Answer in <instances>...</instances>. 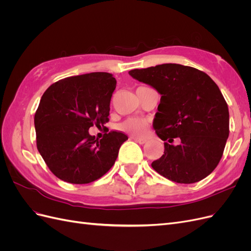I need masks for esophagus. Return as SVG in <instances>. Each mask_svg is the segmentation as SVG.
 <instances>
[{
  "instance_id": "34e87169",
  "label": "esophagus",
  "mask_w": 251,
  "mask_h": 251,
  "mask_svg": "<svg viewBox=\"0 0 251 251\" xmlns=\"http://www.w3.org/2000/svg\"><path fill=\"white\" fill-rule=\"evenodd\" d=\"M136 142H138L139 144H144V143H147L148 142V140L147 139H144V138H138V137H134L133 138Z\"/></svg>"
}]
</instances>
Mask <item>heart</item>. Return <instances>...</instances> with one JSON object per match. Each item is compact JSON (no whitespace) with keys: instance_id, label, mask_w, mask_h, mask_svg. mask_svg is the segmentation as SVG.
Masks as SVG:
<instances>
[{"instance_id":"obj_1","label":"heart","mask_w":251,"mask_h":251,"mask_svg":"<svg viewBox=\"0 0 251 251\" xmlns=\"http://www.w3.org/2000/svg\"><path fill=\"white\" fill-rule=\"evenodd\" d=\"M120 128L128 134L141 137L149 131V123L142 118H130L120 126Z\"/></svg>"}]
</instances>
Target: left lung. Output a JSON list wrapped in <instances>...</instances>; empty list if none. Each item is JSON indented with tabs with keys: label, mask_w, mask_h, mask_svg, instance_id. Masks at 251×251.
I'll use <instances>...</instances> for the list:
<instances>
[{
	"label": "left lung",
	"mask_w": 251,
	"mask_h": 251,
	"mask_svg": "<svg viewBox=\"0 0 251 251\" xmlns=\"http://www.w3.org/2000/svg\"><path fill=\"white\" fill-rule=\"evenodd\" d=\"M128 74L161 95L153 127L164 141V154L151 168L177 183L207 177L221 159L229 135L228 107L216 82L206 73L178 64Z\"/></svg>",
	"instance_id": "1"
}]
</instances>
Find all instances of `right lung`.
<instances>
[{
    "instance_id": "obj_1",
    "label": "right lung",
    "mask_w": 251,
    "mask_h": 251,
    "mask_svg": "<svg viewBox=\"0 0 251 251\" xmlns=\"http://www.w3.org/2000/svg\"><path fill=\"white\" fill-rule=\"evenodd\" d=\"M116 79L93 72L60 79L41 98L34 115L36 146L50 171L60 180L86 184L100 178L115 163L127 136L111 131L102 139L89 134L109 121Z\"/></svg>"
}]
</instances>
